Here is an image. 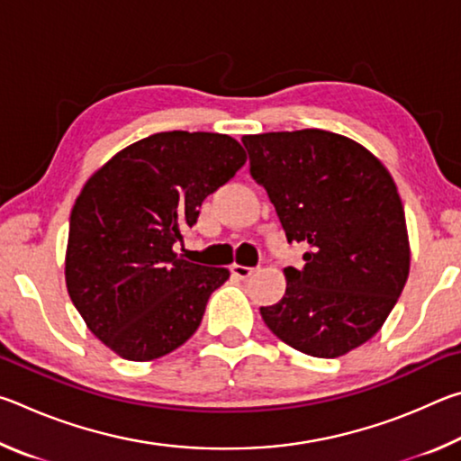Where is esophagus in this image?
Listing matches in <instances>:
<instances>
[{"label":"esophagus","instance_id":"obj_1","mask_svg":"<svg viewBox=\"0 0 461 461\" xmlns=\"http://www.w3.org/2000/svg\"><path fill=\"white\" fill-rule=\"evenodd\" d=\"M256 272V268H249V267H241V264H231V275L240 278V280H248Z\"/></svg>","mask_w":461,"mask_h":461}]
</instances>
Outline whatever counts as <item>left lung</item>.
<instances>
[{
    "mask_svg": "<svg viewBox=\"0 0 461 461\" xmlns=\"http://www.w3.org/2000/svg\"><path fill=\"white\" fill-rule=\"evenodd\" d=\"M249 173L267 189L305 267L285 268L286 291L260 307L268 330L299 352L339 357L384 325L409 278L402 201L362 144L325 130L241 138Z\"/></svg>",
    "mask_w": 461,
    "mask_h": 461,
    "instance_id": "8db88e82",
    "label": "left lung"
}]
</instances>
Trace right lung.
<instances>
[{"label":"right lung","instance_id":"right-lung-1","mask_svg":"<svg viewBox=\"0 0 461 461\" xmlns=\"http://www.w3.org/2000/svg\"><path fill=\"white\" fill-rule=\"evenodd\" d=\"M246 165L238 140L160 131L123 148L77 197L65 258L67 291L91 333L122 357L167 356L197 331L228 268L175 252L207 194Z\"/></svg>","mask_w":461,"mask_h":461}]
</instances>
